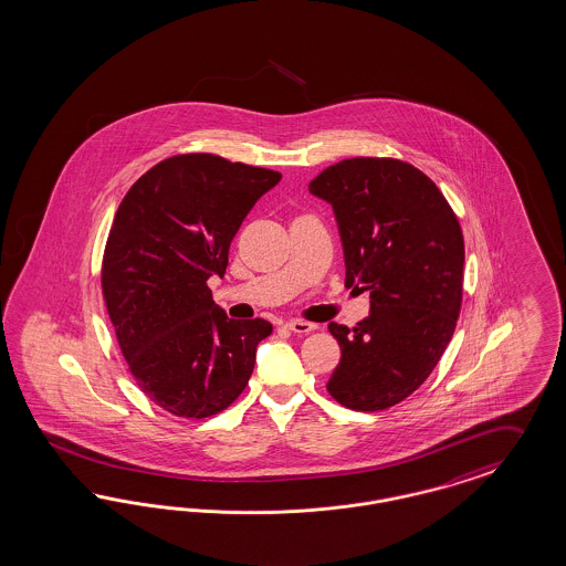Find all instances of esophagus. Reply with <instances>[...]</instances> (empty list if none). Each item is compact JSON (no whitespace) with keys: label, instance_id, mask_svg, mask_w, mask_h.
<instances>
[{"label":"esophagus","instance_id":"1","mask_svg":"<svg viewBox=\"0 0 566 566\" xmlns=\"http://www.w3.org/2000/svg\"><path fill=\"white\" fill-rule=\"evenodd\" d=\"M286 328L296 332V334H310V332L315 331V326L310 324V322H305V319H289Z\"/></svg>","mask_w":566,"mask_h":566}]
</instances>
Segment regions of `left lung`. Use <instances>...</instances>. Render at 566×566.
Masks as SVG:
<instances>
[{
	"label": "left lung",
	"instance_id": "1",
	"mask_svg": "<svg viewBox=\"0 0 566 566\" xmlns=\"http://www.w3.org/2000/svg\"><path fill=\"white\" fill-rule=\"evenodd\" d=\"M334 211L353 291L370 315L328 331L340 361L326 389L355 411L387 410L418 389L446 352L462 305L464 238L446 196L395 158H347L310 184Z\"/></svg>",
	"mask_w": 566,
	"mask_h": 566
}]
</instances>
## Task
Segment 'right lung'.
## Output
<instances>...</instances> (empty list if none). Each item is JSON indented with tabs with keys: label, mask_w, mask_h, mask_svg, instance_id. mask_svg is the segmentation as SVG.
<instances>
[{
	"label": "right lung",
	"mask_w": 566,
	"mask_h": 566,
	"mask_svg": "<svg viewBox=\"0 0 566 566\" xmlns=\"http://www.w3.org/2000/svg\"><path fill=\"white\" fill-rule=\"evenodd\" d=\"M280 174L214 155H179L137 179L118 205L102 293L137 387L181 418L234 403L268 319H232L207 286L254 202Z\"/></svg>",
	"instance_id": "add662e5"
}]
</instances>
